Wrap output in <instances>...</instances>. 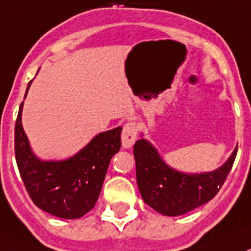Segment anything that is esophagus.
Wrapping results in <instances>:
<instances>
[{
    "instance_id": "34e87169",
    "label": "esophagus",
    "mask_w": 251,
    "mask_h": 251,
    "mask_svg": "<svg viewBox=\"0 0 251 251\" xmlns=\"http://www.w3.org/2000/svg\"><path fill=\"white\" fill-rule=\"evenodd\" d=\"M138 136V125L135 121H130V123L125 124L123 128V134H121V143L125 149H128L134 145L135 140Z\"/></svg>"
}]
</instances>
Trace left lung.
Listing matches in <instances>:
<instances>
[{
	"instance_id": "1",
	"label": "left lung",
	"mask_w": 251,
	"mask_h": 251,
	"mask_svg": "<svg viewBox=\"0 0 251 251\" xmlns=\"http://www.w3.org/2000/svg\"><path fill=\"white\" fill-rule=\"evenodd\" d=\"M237 147L221 167L204 173H184L168 165L150 141L135 143L136 182L143 201L164 216H180L211 201L225 183Z\"/></svg>"
}]
</instances>
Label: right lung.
I'll return each instance as SVG.
<instances>
[{
    "label": "right lung",
    "mask_w": 251,
    "mask_h": 251,
    "mask_svg": "<svg viewBox=\"0 0 251 251\" xmlns=\"http://www.w3.org/2000/svg\"><path fill=\"white\" fill-rule=\"evenodd\" d=\"M23 107L24 102L15 124V155L30 198L40 210L59 219L84 216L95 207L111 158L121 148L123 127L100 132L71 158L43 160L32 151L24 131Z\"/></svg>",
    "instance_id": "1"
}]
</instances>
